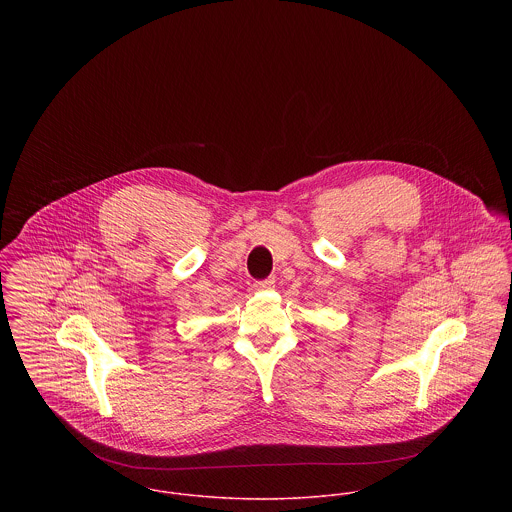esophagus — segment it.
Listing matches in <instances>:
<instances>
[{
  "mask_svg": "<svg viewBox=\"0 0 512 512\" xmlns=\"http://www.w3.org/2000/svg\"><path fill=\"white\" fill-rule=\"evenodd\" d=\"M274 286H276L274 280H262V282L254 284V290L256 292H266V290H274Z\"/></svg>",
  "mask_w": 512,
  "mask_h": 512,
  "instance_id": "1",
  "label": "esophagus"
}]
</instances>
